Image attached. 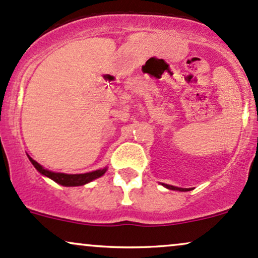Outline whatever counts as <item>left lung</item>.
Listing matches in <instances>:
<instances>
[{"mask_svg": "<svg viewBox=\"0 0 258 258\" xmlns=\"http://www.w3.org/2000/svg\"><path fill=\"white\" fill-rule=\"evenodd\" d=\"M164 186L167 187V189L169 190H179V191H189V189H183V187H176V186H173V185H164Z\"/></svg>", "mask_w": 258, "mask_h": 258, "instance_id": "1", "label": "left lung"}]
</instances>
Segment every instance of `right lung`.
<instances>
[{
  "label": "right lung",
  "mask_w": 258,
  "mask_h": 258,
  "mask_svg": "<svg viewBox=\"0 0 258 258\" xmlns=\"http://www.w3.org/2000/svg\"><path fill=\"white\" fill-rule=\"evenodd\" d=\"M29 161L33 163V166L36 168L37 172L40 174L47 176V178L52 179L53 181L58 183L63 186H79V185H85L90 181L95 180V179L100 178L106 173L107 168H103V169H97L94 170V172H89V173H84V174H66V173H56V172H51V170L45 169L41 164L37 163L36 161H34L30 156H28Z\"/></svg>",
  "instance_id": "right-lung-1"
}]
</instances>
